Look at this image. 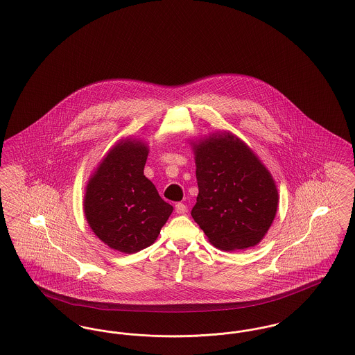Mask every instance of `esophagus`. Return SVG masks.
Segmentation results:
<instances>
[{
    "label": "esophagus",
    "instance_id": "esophagus-1",
    "mask_svg": "<svg viewBox=\"0 0 355 355\" xmlns=\"http://www.w3.org/2000/svg\"><path fill=\"white\" fill-rule=\"evenodd\" d=\"M187 211V207H186L185 203L178 202L175 205V213L177 214H185Z\"/></svg>",
    "mask_w": 355,
    "mask_h": 355
}]
</instances>
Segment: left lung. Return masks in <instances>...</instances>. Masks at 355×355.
<instances>
[{
    "mask_svg": "<svg viewBox=\"0 0 355 355\" xmlns=\"http://www.w3.org/2000/svg\"><path fill=\"white\" fill-rule=\"evenodd\" d=\"M190 145L198 182L191 217L220 250L258 245L278 209V190L270 171L230 132H217Z\"/></svg>",
    "mask_w": 355,
    "mask_h": 355,
    "instance_id": "left-lung-1",
    "label": "left lung"
}]
</instances>
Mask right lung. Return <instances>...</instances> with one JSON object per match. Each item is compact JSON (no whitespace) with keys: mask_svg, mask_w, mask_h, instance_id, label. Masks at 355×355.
Returning a JSON list of instances; mask_svg holds the SVG:
<instances>
[{"mask_svg":"<svg viewBox=\"0 0 355 355\" xmlns=\"http://www.w3.org/2000/svg\"><path fill=\"white\" fill-rule=\"evenodd\" d=\"M148 154L142 139H119L85 187V218L93 233L119 253H137L153 245L173 211L144 175Z\"/></svg>","mask_w":355,"mask_h":355,"instance_id":"obj_1","label":"right lung"}]
</instances>
